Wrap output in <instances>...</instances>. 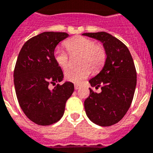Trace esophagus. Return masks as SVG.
<instances>
[{
    "label": "esophagus",
    "instance_id": "esophagus-1",
    "mask_svg": "<svg viewBox=\"0 0 153 153\" xmlns=\"http://www.w3.org/2000/svg\"><path fill=\"white\" fill-rule=\"evenodd\" d=\"M81 88V85H78V84H75V89H79Z\"/></svg>",
    "mask_w": 153,
    "mask_h": 153
}]
</instances>
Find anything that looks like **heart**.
I'll return each mask as SVG.
<instances>
[{
	"mask_svg": "<svg viewBox=\"0 0 153 153\" xmlns=\"http://www.w3.org/2000/svg\"><path fill=\"white\" fill-rule=\"evenodd\" d=\"M71 55L80 54L79 64L82 67L69 68L65 72L66 80L73 83H80L89 76L91 68L93 71H99L105 65L107 51L103 45L95 44L94 40L83 36L70 38L65 44ZM69 54L60 48L55 49L54 61L62 68H66L69 64Z\"/></svg>",
	"mask_w": 153,
	"mask_h": 153,
	"instance_id": "1",
	"label": "heart"
}]
</instances>
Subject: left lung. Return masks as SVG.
<instances>
[{"instance_id":"8db88e82","label":"left lung","mask_w":153,"mask_h":153,"mask_svg":"<svg viewBox=\"0 0 153 153\" xmlns=\"http://www.w3.org/2000/svg\"><path fill=\"white\" fill-rule=\"evenodd\" d=\"M82 35L99 40L107 51L104 68L90 79V95L85 101L88 119L100 126H110L119 123L126 115L133 99L137 74L133 59L126 45L108 33H84Z\"/></svg>"}]
</instances>
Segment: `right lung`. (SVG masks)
Wrapping results in <instances>:
<instances>
[{
    "mask_svg": "<svg viewBox=\"0 0 153 153\" xmlns=\"http://www.w3.org/2000/svg\"><path fill=\"white\" fill-rule=\"evenodd\" d=\"M69 35L48 31L27 40L18 54L14 71V83L18 103L25 115L39 126H49L61 119L65 104L74 91V85L66 82L54 58V49Z\"/></svg>",
    "mask_w": 153,
    "mask_h": 153,
    "instance_id": "obj_1",
    "label": "right lung"
}]
</instances>
